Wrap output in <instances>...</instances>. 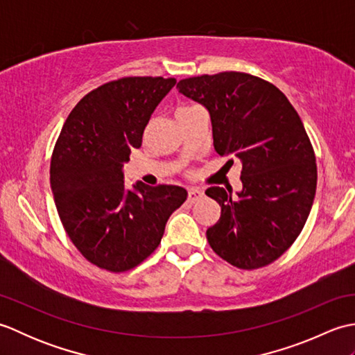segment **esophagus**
Masks as SVG:
<instances>
[{
    "instance_id": "34e87169",
    "label": "esophagus",
    "mask_w": 355,
    "mask_h": 355,
    "mask_svg": "<svg viewBox=\"0 0 355 355\" xmlns=\"http://www.w3.org/2000/svg\"><path fill=\"white\" fill-rule=\"evenodd\" d=\"M202 195H205V192L198 189V187H192V189L187 191V200H189L191 202H195V201L201 200Z\"/></svg>"
}]
</instances>
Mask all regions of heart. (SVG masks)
<instances>
[{
	"mask_svg": "<svg viewBox=\"0 0 355 355\" xmlns=\"http://www.w3.org/2000/svg\"><path fill=\"white\" fill-rule=\"evenodd\" d=\"M191 108H193V107H183V108H180V110L177 111V114H178V112H183V111H187V110H191Z\"/></svg>",
	"mask_w": 355,
	"mask_h": 355,
	"instance_id": "b5f03b06",
	"label": "heart"
}]
</instances>
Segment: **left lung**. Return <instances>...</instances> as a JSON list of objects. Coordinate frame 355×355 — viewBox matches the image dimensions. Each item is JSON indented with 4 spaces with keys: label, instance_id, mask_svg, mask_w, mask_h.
Returning <instances> with one entry per match:
<instances>
[{
    "label": "left lung",
    "instance_id": "1",
    "mask_svg": "<svg viewBox=\"0 0 355 355\" xmlns=\"http://www.w3.org/2000/svg\"><path fill=\"white\" fill-rule=\"evenodd\" d=\"M177 88L209 110L216 153L243 163L238 197L206 191L221 206L210 247L233 267L268 266L300 235L314 201L318 166L302 120L281 89L248 73L202 74Z\"/></svg>",
    "mask_w": 355,
    "mask_h": 355
}]
</instances>
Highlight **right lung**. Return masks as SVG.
Here are the masks:
<instances>
[{"mask_svg": "<svg viewBox=\"0 0 355 355\" xmlns=\"http://www.w3.org/2000/svg\"><path fill=\"white\" fill-rule=\"evenodd\" d=\"M173 78L111 80L85 94L53 149L50 184L59 218L74 247L93 266L122 273L145 261L162 241L173 210L187 198L172 184L135 183L128 191L123 164Z\"/></svg>", "mask_w": 355, "mask_h": 355, "instance_id": "1", "label": "right lung"}]
</instances>
